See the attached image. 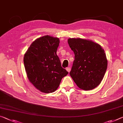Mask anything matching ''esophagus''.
Wrapping results in <instances>:
<instances>
[{
	"mask_svg": "<svg viewBox=\"0 0 123 123\" xmlns=\"http://www.w3.org/2000/svg\"><path fill=\"white\" fill-rule=\"evenodd\" d=\"M66 70H67V72H69L70 71H71V68H70V67H67V68H66Z\"/></svg>",
	"mask_w": 123,
	"mask_h": 123,
	"instance_id": "obj_1",
	"label": "esophagus"
}]
</instances>
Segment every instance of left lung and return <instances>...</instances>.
Wrapping results in <instances>:
<instances>
[{
  "label": "left lung",
  "instance_id": "8db88e82",
  "mask_svg": "<svg viewBox=\"0 0 123 123\" xmlns=\"http://www.w3.org/2000/svg\"><path fill=\"white\" fill-rule=\"evenodd\" d=\"M68 43L74 53L71 77L80 89L90 90L96 87L107 68L104 49L92 41L81 38H69Z\"/></svg>",
  "mask_w": 123,
  "mask_h": 123
}]
</instances>
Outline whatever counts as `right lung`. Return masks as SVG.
Segmentation results:
<instances>
[{
	"instance_id": "add662e5",
	"label": "right lung",
	"mask_w": 123,
	"mask_h": 123,
	"mask_svg": "<svg viewBox=\"0 0 123 123\" xmlns=\"http://www.w3.org/2000/svg\"><path fill=\"white\" fill-rule=\"evenodd\" d=\"M59 43L58 38L49 36L40 37L32 43L24 55L27 77L42 92L55 91L62 79L68 74L62 67L56 54Z\"/></svg>"
}]
</instances>
